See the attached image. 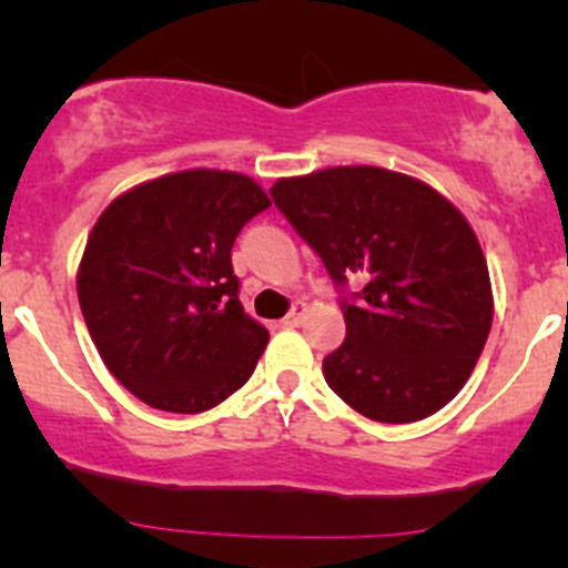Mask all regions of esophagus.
Wrapping results in <instances>:
<instances>
[{
	"instance_id": "34e87169",
	"label": "esophagus",
	"mask_w": 568,
	"mask_h": 568,
	"mask_svg": "<svg viewBox=\"0 0 568 568\" xmlns=\"http://www.w3.org/2000/svg\"><path fill=\"white\" fill-rule=\"evenodd\" d=\"M305 313H307L305 302H294V307H291V313L283 318V326H300L302 318H305Z\"/></svg>"
}]
</instances>
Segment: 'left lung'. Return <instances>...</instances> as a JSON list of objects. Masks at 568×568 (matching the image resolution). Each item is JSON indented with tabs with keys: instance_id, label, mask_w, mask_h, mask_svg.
Returning <instances> with one entry per match:
<instances>
[{
	"instance_id": "8db88e82",
	"label": "left lung",
	"mask_w": 568,
	"mask_h": 568,
	"mask_svg": "<svg viewBox=\"0 0 568 568\" xmlns=\"http://www.w3.org/2000/svg\"><path fill=\"white\" fill-rule=\"evenodd\" d=\"M272 197L337 285L368 280L341 302L346 341L324 357L326 385L379 423L443 409L495 316L484 250L462 211L428 183L368 164L280 178Z\"/></svg>"
}]
</instances>
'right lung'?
<instances>
[{
  "label": "right lung",
  "instance_id": "obj_1",
  "mask_svg": "<svg viewBox=\"0 0 568 568\" xmlns=\"http://www.w3.org/2000/svg\"><path fill=\"white\" fill-rule=\"evenodd\" d=\"M268 205L250 175L183 170L114 197L90 231L84 324L114 379L153 409L205 412L255 371L268 332L239 302L231 250Z\"/></svg>",
  "mask_w": 568,
  "mask_h": 568
}]
</instances>
